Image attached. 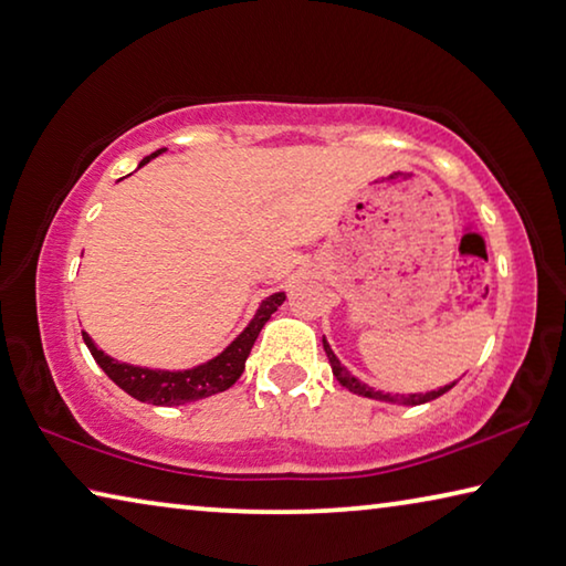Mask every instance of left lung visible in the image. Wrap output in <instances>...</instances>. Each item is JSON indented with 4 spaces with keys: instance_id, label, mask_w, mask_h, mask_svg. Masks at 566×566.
Instances as JSON below:
<instances>
[{
    "instance_id": "8db88e82",
    "label": "left lung",
    "mask_w": 566,
    "mask_h": 566,
    "mask_svg": "<svg viewBox=\"0 0 566 566\" xmlns=\"http://www.w3.org/2000/svg\"><path fill=\"white\" fill-rule=\"evenodd\" d=\"M322 347H325L327 353V360L332 365V375H335L337 382L347 388L349 392H355V396H363V398H373V400H382V402H398V406H423V402H430L436 398H441L443 392H448L453 388L455 382L451 385H443V388L438 390H430V392H410V396H390V392H382V390H373L370 385H365L355 378V375H349L347 367H343V363L337 360V355L332 353V347L325 337H322Z\"/></svg>"
}]
</instances>
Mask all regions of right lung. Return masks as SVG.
I'll use <instances>...</instances> for the list:
<instances>
[{
	"label": "right lung",
	"mask_w": 566,
	"mask_h": 566,
	"mask_svg": "<svg viewBox=\"0 0 566 566\" xmlns=\"http://www.w3.org/2000/svg\"><path fill=\"white\" fill-rule=\"evenodd\" d=\"M166 148L156 150L140 160V166H146L150 158L164 154ZM286 300L284 292L269 294L266 300L259 304L256 315L251 317L244 332L231 343L223 353L211 357L209 363H201L188 370H154V367H140L115 360V357L105 355L103 349H97L93 337L83 332V339L90 349V355L95 357V363L103 367V373L111 378L120 390L128 392L130 398L140 402H150V406H186V402H196L201 398L217 396V392L229 390L234 385L241 373H244L247 357L254 347L259 332L266 325V319L274 315L276 307Z\"/></svg>",
	"instance_id": "right-lung-1"
}]
</instances>
